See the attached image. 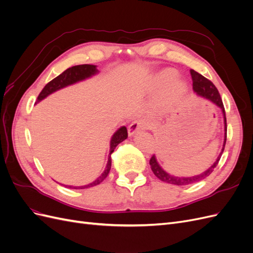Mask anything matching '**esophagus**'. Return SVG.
I'll return each mask as SVG.
<instances>
[{"instance_id": "1", "label": "esophagus", "mask_w": 253, "mask_h": 253, "mask_svg": "<svg viewBox=\"0 0 253 253\" xmlns=\"http://www.w3.org/2000/svg\"><path fill=\"white\" fill-rule=\"evenodd\" d=\"M145 127H147V124H145L143 120H135V121L132 122L131 125L128 126V128H127L128 135L129 136H133L137 132L142 131V129H144Z\"/></svg>"}]
</instances>
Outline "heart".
<instances>
[{
	"label": "heart",
	"instance_id": "heart-1",
	"mask_svg": "<svg viewBox=\"0 0 253 253\" xmlns=\"http://www.w3.org/2000/svg\"><path fill=\"white\" fill-rule=\"evenodd\" d=\"M176 72L167 68V70L160 71L152 80L153 89H163L170 84V85L167 87L164 95V102L167 105H175L178 103L187 94V86L181 80H174Z\"/></svg>",
	"mask_w": 253,
	"mask_h": 253
}]
</instances>
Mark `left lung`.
Here are the masks:
<instances>
[{
  "instance_id": "obj_1",
  "label": "left lung",
  "mask_w": 253,
  "mask_h": 253,
  "mask_svg": "<svg viewBox=\"0 0 253 253\" xmlns=\"http://www.w3.org/2000/svg\"><path fill=\"white\" fill-rule=\"evenodd\" d=\"M190 73H191V77H192V81H193V91L196 94V96L204 98V99H206V100H208V101L212 102L213 104H215L217 108H219L221 110V113H223L224 131H225V133H224L225 134L224 135V143H223V148H221L219 155L217 156V158H216L215 162H214V164L211 167H209L206 171H204L203 173L194 175V176H175V175L168 173L167 171H165L163 169V167L159 165V163L157 162L156 156L153 155L152 158L150 159V166H151V169H152L153 173H154L156 177L159 178L160 180H163V181L168 182V183H171V185H175V186L192 185V183L198 182V181L203 180L204 178L208 177V176L213 172L214 168L217 166L219 159L221 157V154H223V152H224L226 140H227L226 113H225L224 104H223V101H221V98H220V95L218 93L217 88L215 87V85H214V84L210 80L205 78L204 76H202L201 74H198L194 70H191Z\"/></svg>"
}]
</instances>
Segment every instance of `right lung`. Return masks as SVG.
<instances>
[{
    "mask_svg": "<svg viewBox=\"0 0 253 253\" xmlns=\"http://www.w3.org/2000/svg\"><path fill=\"white\" fill-rule=\"evenodd\" d=\"M98 73H99V71L97 70V65H91V64L76 65V66H72L70 68H67L66 71H64L62 74L59 75L58 77H56L55 79H52L50 82H48L46 85L44 86L40 95L38 96L37 102H40L41 100H43V99H45L50 94L55 93V91H57L61 88H64L68 85H72V84L91 78L93 76L97 75ZM126 138H127V129L126 126H120L117 131L113 134L111 141H110V154L108 157V164H106L105 170L103 171V173L99 176L97 179L91 181L90 183H88V185L79 186V187L67 186V185H63V186H65L67 188H71V189H86V188L97 186L100 182H102L105 179L106 176L109 175L110 170H111V166H112L111 154L114 152V150L116 149L117 145L120 142L126 140Z\"/></svg>",
    "mask_w": 253,
    "mask_h": 253,
    "instance_id": "obj_1",
    "label": "right lung"
}]
</instances>
